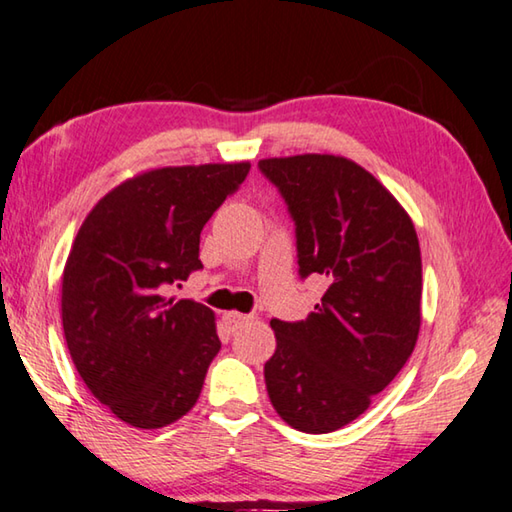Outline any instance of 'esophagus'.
Wrapping results in <instances>:
<instances>
[{
	"instance_id": "obj_1",
	"label": "esophagus",
	"mask_w": 512,
	"mask_h": 512,
	"mask_svg": "<svg viewBox=\"0 0 512 512\" xmlns=\"http://www.w3.org/2000/svg\"><path fill=\"white\" fill-rule=\"evenodd\" d=\"M248 320H250V316L239 314V311H228V314H223V323L228 325L232 332H235V329H239V327H244Z\"/></svg>"
}]
</instances>
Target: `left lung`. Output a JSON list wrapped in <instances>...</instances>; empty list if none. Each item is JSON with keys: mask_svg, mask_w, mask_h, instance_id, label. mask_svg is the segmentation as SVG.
<instances>
[{"mask_svg": "<svg viewBox=\"0 0 512 512\" xmlns=\"http://www.w3.org/2000/svg\"><path fill=\"white\" fill-rule=\"evenodd\" d=\"M296 225L298 273L327 291L307 320L273 318L264 363L280 418L305 433L345 427L411 357L420 332L422 259L413 221L393 194L339 155L259 160Z\"/></svg>", "mask_w": 512, "mask_h": 512, "instance_id": "obj_1", "label": "left lung"}]
</instances>
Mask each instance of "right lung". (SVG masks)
<instances>
[{
	"mask_svg": "<svg viewBox=\"0 0 512 512\" xmlns=\"http://www.w3.org/2000/svg\"><path fill=\"white\" fill-rule=\"evenodd\" d=\"M248 162L164 167L112 189L83 221L63 273V329L85 386L119 420L160 429L192 409L221 341L210 307L164 300L201 271V230Z\"/></svg>",
	"mask_w": 512,
	"mask_h": 512,
	"instance_id": "right-lung-1",
	"label": "right lung"
}]
</instances>
